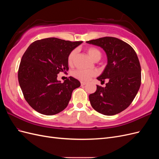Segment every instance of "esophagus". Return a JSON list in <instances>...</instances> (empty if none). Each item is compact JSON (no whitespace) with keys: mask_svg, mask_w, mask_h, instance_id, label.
Returning a JSON list of instances; mask_svg holds the SVG:
<instances>
[{"mask_svg":"<svg viewBox=\"0 0 159 159\" xmlns=\"http://www.w3.org/2000/svg\"><path fill=\"white\" fill-rule=\"evenodd\" d=\"M86 84H87V83H86V82H84V81H81V86L85 85Z\"/></svg>","mask_w":159,"mask_h":159,"instance_id":"obj_1","label":"esophagus"}]
</instances>
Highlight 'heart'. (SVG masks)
<instances>
[{
	"instance_id": "obj_1",
	"label": "heart",
	"mask_w": 159,
	"mask_h": 159,
	"mask_svg": "<svg viewBox=\"0 0 159 159\" xmlns=\"http://www.w3.org/2000/svg\"><path fill=\"white\" fill-rule=\"evenodd\" d=\"M87 52L89 56L91 57V58L94 61H98L101 59V57H102V53H101V52L98 49L95 48L94 47H89V48H88ZM75 54V50H73L71 51L68 55V63L70 66L73 65ZM73 75L75 78L78 79L81 81H87L91 78H92L93 76L95 75V72L92 70L78 69L74 71Z\"/></svg>"
}]
</instances>
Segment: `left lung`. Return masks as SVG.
Here are the masks:
<instances>
[{"label": "left lung", "instance_id": "1", "mask_svg": "<svg viewBox=\"0 0 159 159\" xmlns=\"http://www.w3.org/2000/svg\"><path fill=\"white\" fill-rule=\"evenodd\" d=\"M100 46L107 56V64L99 77L105 87L97 85L89 95L92 107L100 113L114 115L127 109L135 98L141 83V68L133 48L114 37H103L86 42Z\"/></svg>", "mask_w": 159, "mask_h": 159}]
</instances>
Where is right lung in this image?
Segmentation results:
<instances>
[{
	"label": "right lung",
	"mask_w": 159,
	"mask_h": 159,
	"mask_svg": "<svg viewBox=\"0 0 159 159\" xmlns=\"http://www.w3.org/2000/svg\"><path fill=\"white\" fill-rule=\"evenodd\" d=\"M82 42L48 38L34 42L25 52L18 68V82L25 99L37 112L53 115L68 106L72 91L80 82L70 76L61 83L57 77L68 70V55Z\"/></svg>",
	"instance_id": "right-lung-1"
}]
</instances>
